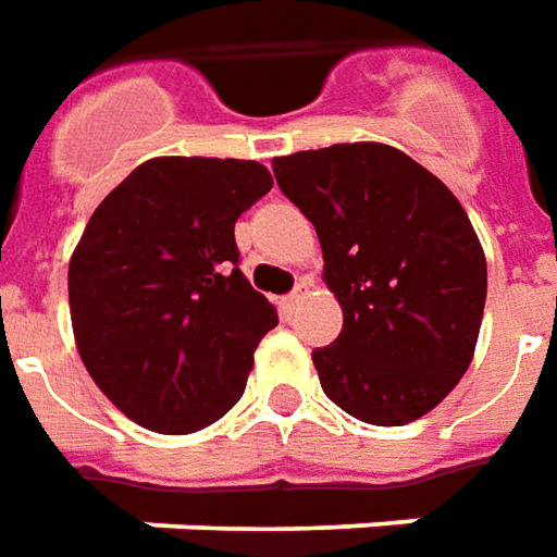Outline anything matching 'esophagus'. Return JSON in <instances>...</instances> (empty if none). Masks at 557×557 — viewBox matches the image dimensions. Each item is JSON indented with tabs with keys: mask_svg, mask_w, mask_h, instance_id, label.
Here are the masks:
<instances>
[{
	"mask_svg": "<svg viewBox=\"0 0 557 557\" xmlns=\"http://www.w3.org/2000/svg\"><path fill=\"white\" fill-rule=\"evenodd\" d=\"M305 295H308V289H305V283H298L293 293L283 295V301H280V305H283V310H295V305H298V301H301Z\"/></svg>",
	"mask_w": 557,
	"mask_h": 557,
	"instance_id": "1",
	"label": "esophagus"
}]
</instances>
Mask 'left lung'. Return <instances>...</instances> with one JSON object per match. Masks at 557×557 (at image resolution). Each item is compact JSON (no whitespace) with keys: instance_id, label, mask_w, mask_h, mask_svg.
<instances>
[{"instance_id":"1","label":"left lung","mask_w":557,"mask_h":557,"mask_svg":"<svg viewBox=\"0 0 557 557\" xmlns=\"http://www.w3.org/2000/svg\"><path fill=\"white\" fill-rule=\"evenodd\" d=\"M317 228L342 335L313 350L323 393L357 421L403 426L469 369L487 268L460 200L406 151L347 143L274 158Z\"/></svg>"}]
</instances>
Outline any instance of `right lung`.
<instances>
[{"label":"right lung","mask_w":557,"mask_h":557,"mask_svg":"<svg viewBox=\"0 0 557 557\" xmlns=\"http://www.w3.org/2000/svg\"><path fill=\"white\" fill-rule=\"evenodd\" d=\"M237 158H151L94 210L70 262L82 362L131 421L183 436L247 387L277 310L249 286L234 222L271 191Z\"/></svg>","instance_id":"right-lung-1"}]
</instances>
